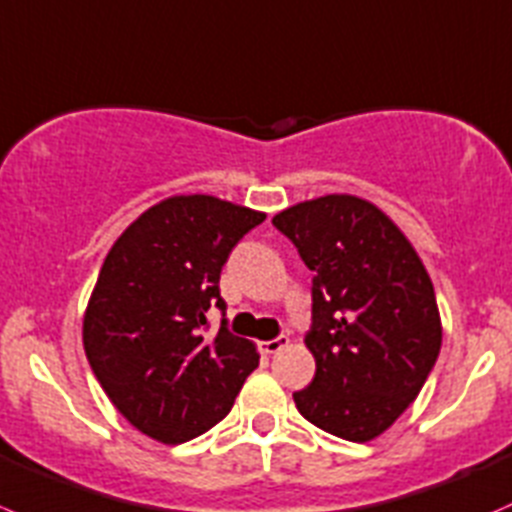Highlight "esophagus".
<instances>
[{
	"instance_id": "obj_1",
	"label": "esophagus",
	"mask_w": 512,
	"mask_h": 512,
	"mask_svg": "<svg viewBox=\"0 0 512 512\" xmlns=\"http://www.w3.org/2000/svg\"><path fill=\"white\" fill-rule=\"evenodd\" d=\"M286 346H288V338L286 336H278V338H273V341H263L261 343V351L268 353V356H273V353L283 351V348H286Z\"/></svg>"
}]
</instances>
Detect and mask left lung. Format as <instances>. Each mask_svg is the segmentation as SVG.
Returning a JSON list of instances; mask_svg holds the SVG:
<instances>
[{
  "instance_id": "obj_1",
  "label": "left lung",
  "mask_w": 512,
  "mask_h": 512,
  "mask_svg": "<svg viewBox=\"0 0 512 512\" xmlns=\"http://www.w3.org/2000/svg\"><path fill=\"white\" fill-rule=\"evenodd\" d=\"M273 226L313 271L316 376L293 393L326 433L368 443L416 401L440 353L443 326L421 256L396 221L353 194L278 211Z\"/></svg>"
}]
</instances>
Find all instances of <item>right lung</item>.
Segmentation results:
<instances>
[{
	"label": "right lung",
	"instance_id": "obj_1",
	"mask_svg": "<svg viewBox=\"0 0 512 512\" xmlns=\"http://www.w3.org/2000/svg\"><path fill=\"white\" fill-rule=\"evenodd\" d=\"M266 219L209 194L159 201L114 241L84 311V351L96 381L136 430L176 445L214 428L258 366L256 343L206 311L224 308L221 268Z\"/></svg>",
	"mask_w": 512,
	"mask_h": 512
}]
</instances>
